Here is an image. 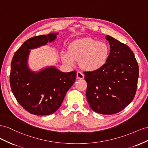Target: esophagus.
Returning a JSON list of instances; mask_svg holds the SVG:
<instances>
[{
  "mask_svg": "<svg viewBox=\"0 0 148 148\" xmlns=\"http://www.w3.org/2000/svg\"><path fill=\"white\" fill-rule=\"evenodd\" d=\"M77 79H82L84 77V75L81 73V72L80 71H77Z\"/></svg>",
  "mask_w": 148,
  "mask_h": 148,
  "instance_id": "obj_1",
  "label": "esophagus"
}]
</instances>
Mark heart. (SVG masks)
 <instances>
[{"instance_id": "b5f03b06", "label": "heart", "mask_w": 148, "mask_h": 148, "mask_svg": "<svg viewBox=\"0 0 148 148\" xmlns=\"http://www.w3.org/2000/svg\"><path fill=\"white\" fill-rule=\"evenodd\" d=\"M110 53L108 45L92 38L86 37L74 41L70 44L68 51L63 52V62L73 65L79 61L81 68L86 71H97L106 64Z\"/></svg>"}]
</instances>
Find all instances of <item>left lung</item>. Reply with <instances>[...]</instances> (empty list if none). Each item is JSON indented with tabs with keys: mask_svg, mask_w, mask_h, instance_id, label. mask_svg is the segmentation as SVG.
<instances>
[{
	"mask_svg": "<svg viewBox=\"0 0 148 148\" xmlns=\"http://www.w3.org/2000/svg\"><path fill=\"white\" fill-rule=\"evenodd\" d=\"M105 38L110 46L106 64L97 71L84 74L87 84L86 97L90 108L102 115H112L121 111L133 100L139 67L127 45L109 35Z\"/></svg>",
	"mask_w": 148,
	"mask_h": 148,
	"instance_id": "8db88e82",
	"label": "left lung"
}]
</instances>
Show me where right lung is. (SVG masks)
Instances as JSON below:
<instances>
[{
    "label": "right lung",
    "mask_w": 148,
    "mask_h": 148,
    "mask_svg": "<svg viewBox=\"0 0 148 148\" xmlns=\"http://www.w3.org/2000/svg\"><path fill=\"white\" fill-rule=\"evenodd\" d=\"M58 33L34 36L25 41L12 58L10 84L19 104L35 115H48L60 107L66 93L73 85L76 71L64 73L54 66L35 73L29 69V49L53 42Z\"/></svg>",
    "instance_id": "right-lung-1"
}]
</instances>
